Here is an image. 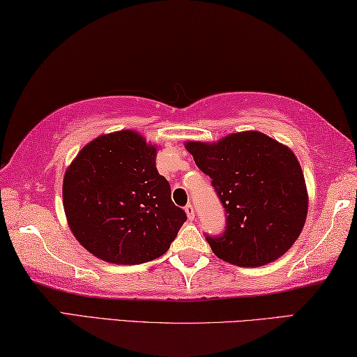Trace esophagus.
<instances>
[{"instance_id":"1","label":"esophagus","mask_w":357,"mask_h":357,"mask_svg":"<svg viewBox=\"0 0 357 357\" xmlns=\"http://www.w3.org/2000/svg\"><path fill=\"white\" fill-rule=\"evenodd\" d=\"M185 211H186V216L190 218V220H195V207H192L191 204H188L185 207Z\"/></svg>"}]
</instances>
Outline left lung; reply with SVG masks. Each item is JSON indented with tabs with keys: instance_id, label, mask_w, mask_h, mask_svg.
Segmentation results:
<instances>
[{
	"instance_id": "8db88e82",
	"label": "left lung",
	"mask_w": 357,
	"mask_h": 357,
	"mask_svg": "<svg viewBox=\"0 0 357 357\" xmlns=\"http://www.w3.org/2000/svg\"><path fill=\"white\" fill-rule=\"evenodd\" d=\"M185 149L211 178L226 208V232L207 236L216 257L243 268L282 257L301 235L309 207L303 169L291 149L254 130L216 142L186 141Z\"/></svg>"
}]
</instances>
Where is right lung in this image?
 <instances>
[{
	"instance_id": "1",
	"label": "right lung",
	"mask_w": 357,
	"mask_h": 357,
	"mask_svg": "<svg viewBox=\"0 0 357 357\" xmlns=\"http://www.w3.org/2000/svg\"><path fill=\"white\" fill-rule=\"evenodd\" d=\"M156 146L135 130L100 135L66 169L62 204L86 251L116 265L165 254L186 221L156 171Z\"/></svg>"
}]
</instances>
